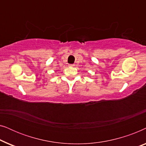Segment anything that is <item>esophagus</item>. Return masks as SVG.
<instances>
[{
	"instance_id": "1",
	"label": "esophagus",
	"mask_w": 146,
	"mask_h": 146,
	"mask_svg": "<svg viewBox=\"0 0 146 146\" xmlns=\"http://www.w3.org/2000/svg\"><path fill=\"white\" fill-rule=\"evenodd\" d=\"M69 66L73 67V66H74V64H69Z\"/></svg>"
}]
</instances>
